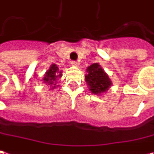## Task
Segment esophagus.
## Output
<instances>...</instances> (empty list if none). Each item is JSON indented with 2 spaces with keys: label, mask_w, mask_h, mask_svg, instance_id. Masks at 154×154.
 <instances>
[{
  "label": "esophagus",
  "mask_w": 154,
  "mask_h": 154,
  "mask_svg": "<svg viewBox=\"0 0 154 154\" xmlns=\"http://www.w3.org/2000/svg\"><path fill=\"white\" fill-rule=\"evenodd\" d=\"M71 65H72V66H75V67H77V66L79 65V63H77L76 61H72V62H71Z\"/></svg>",
  "instance_id": "1"
}]
</instances>
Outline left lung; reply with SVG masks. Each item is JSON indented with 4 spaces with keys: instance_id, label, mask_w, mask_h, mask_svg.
Here are the masks:
<instances>
[{
    "instance_id": "obj_1",
    "label": "left lung",
    "mask_w": 154,
    "mask_h": 154,
    "mask_svg": "<svg viewBox=\"0 0 154 154\" xmlns=\"http://www.w3.org/2000/svg\"><path fill=\"white\" fill-rule=\"evenodd\" d=\"M86 72L85 82L92 94L102 96L111 87L112 81L100 64H90L87 67Z\"/></svg>"
}]
</instances>
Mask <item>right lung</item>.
<instances>
[{"instance_id": "1", "label": "right lung", "mask_w": 154, "mask_h": 154, "mask_svg": "<svg viewBox=\"0 0 154 154\" xmlns=\"http://www.w3.org/2000/svg\"><path fill=\"white\" fill-rule=\"evenodd\" d=\"M61 77H62V70H59V68L56 64H52L45 73L42 81H44V83H45L47 85H50L51 90H54L57 86H59L57 85V79L61 78Z\"/></svg>"}]
</instances>
